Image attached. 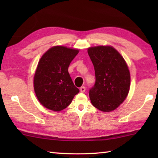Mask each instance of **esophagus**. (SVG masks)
Returning <instances> with one entry per match:
<instances>
[{
    "mask_svg": "<svg viewBox=\"0 0 158 158\" xmlns=\"http://www.w3.org/2000/svg\"><path fill=\"white\" fill-rule=\"evenodd\" d=\"M85 90V88L84 86H81V88H80V91H81V93H84Z\"/></svg>",
    "mask_w": 158,
    "mask_h": 158,
    "instance_id": "1",
    "label": "esophagus"
}]
</instances>
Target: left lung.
Instances as JSON below:
<instances>
[{
  "mask_svg": "<svg viewBox=\"0 0 158 158\" xmlns=\"http://www.w3.org/2000/svg\"><path fill=\"white\" fill-rule=\"evenodd\" d=\"M95 69V83L89 90L92 105L102 111H111L128 95L130 74L124 58L110 46L88 49Z\"/></svg>",
  "mask_w": 158,
  "mask_h": 158,
  "instance_id": "1",
  "label": "left lung"
}]
</instances>
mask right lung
<instances>
[{
  "instance_id": "1",
  "label": "right lung",
  "mask_w": 158,
  "mask_h": 158,
  "mask_svg": "<svg viewBox=\"0 0 158 158\" xmlns=\"http://www.w3.org/2000/svg\"><path fill=\"white\" fill-rule=\"evenodd\" d=\"M78 53V49L55 46L40 58L33 84L37 98L44 107L60 111L69 106L79 92L68 73L69 64Z\"/></svg>"
}]
</instances>
